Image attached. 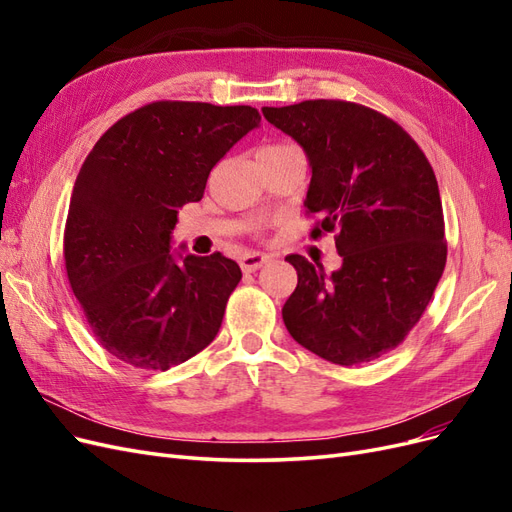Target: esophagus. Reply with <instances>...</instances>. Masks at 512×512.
Returning a JSON list of instances; mask_svg holds the SVG:
<instances>
[{
	"label": "esophagus",
	"mask_w": 512,
	"mask_h": 512,
	"mask_svg": "<svg viewBox=\"0 0 512 512\" xmlns=\"http://www.w3.org/2000/svg\"><path fill=\"white\" fill-rule=\"evenodd\" d=\"M267 262H269V256H267V254L250 252V254H245V256L241 258V267H243V271L252 273V271H258L262 265H267Z\"/></svg>",
	"instance_id": "obj_1"
}]
</instances>
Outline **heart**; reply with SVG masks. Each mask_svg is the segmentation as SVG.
I'll return each mask as SVG.
<instances>
[{
	"label": "heart",
	"mask_w": 512,
	"mask_h": 512,
	"mask_svg": "<svg viewBox=\"0 0 512 512\" xmlns=\"http://www.w3.org/2000/svg\"><path fill=\"white\" fill-rule=\"evenodd\" d=\"M280 147H288V145H271V147H265V149H280Z\"/></svg>",
	"instance_id": "heart-1"
}]
</instances>
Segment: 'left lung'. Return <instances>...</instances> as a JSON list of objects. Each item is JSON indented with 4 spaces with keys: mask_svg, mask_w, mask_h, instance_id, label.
Instances as JSON below:
<instances>
[{
    "mask_svg": "<svg viewBox=\"0 0 512 512\" xmlns=\"http://www.w3.org/2000/svg\"><path fill=\"white\" fill-rule=\"evenodd\" d=\"M312 168L305 209L318 239L337 232L342 267L290 254L299 284L282 307L294 342L335 365L378 359L421 320L444 265L436 175L412 136L386 115L344 100L265 106Z\"/></svg>",
    "mask_w": 512,
    "mask_h": 512,
    "instance_id": "left-lung-1",
    "label": "left lung"
}]
</instances>
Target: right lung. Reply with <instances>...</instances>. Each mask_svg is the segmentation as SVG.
Here are the masks:
<instances>
[{"instance_id": "obj_1", "label": "right lung", "mask_w": 512, "mask_h": 512, "mask_svg": "<svg viewBox=\"0 0 512 512\" xmlns=\"http://www.w3.org/2000/svg\"><path fill=\"white\" fill-rule=\"evenodd\" d=\"M260 126L252 106L151 102L121 117L74 181L66 271L91 331L119 361L166 371L205 350L241 280L235 260L170 252L226 151Z\"/></svg>"}]
</instances>
